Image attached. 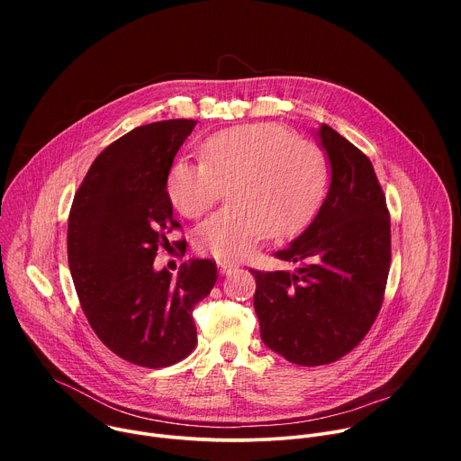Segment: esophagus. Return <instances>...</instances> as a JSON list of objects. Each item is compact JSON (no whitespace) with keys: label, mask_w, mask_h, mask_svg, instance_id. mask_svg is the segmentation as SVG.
<instances>
[{"label":"esophagus","mask_w":461,"mask_h":461,"mask_svg":"<svg viewBox=\"0 0 461 461\" xmlns=\"http://www.w3.org/2000/svg\"><path fill=\"white\" fill-rule=\"evenodd\" d=\"M219 270L222 276H230L233 270H237V265H233V262H228V260H219Z\"/></svg>","instance_id":"1"}]
</instances>
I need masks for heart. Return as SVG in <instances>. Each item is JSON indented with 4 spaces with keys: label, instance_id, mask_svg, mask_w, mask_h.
<instances>
[{
    "label": "heart",
    "instance_id": "1",
    "mask_svg": "<svg viewBox=\"0 0 461 461\" xmlns=\"http://www.w3.org/2000/svg\"><path fill=\"white\" fill-rule=\"evenodd\" d=\"M199 164L175 160L166 173L169 203L201 219L224 196L230 204L196 231V248L222 260L249 255L268 233L286 237L317 213L326 191L324 153L281 123H244L204 139Z\"/></svg>",
    "mask_w": 461,
    "mask_h": 461
}]
</instances>
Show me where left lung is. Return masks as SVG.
<instances>
[{"instance_id": "obj_1", "label": "left lung", "mask_w": 461, "mask_h": 461, "mask_svg": "<svg viewBox=\"0 0 461 461\" xmlns=\"http://www.w3.org/2000/svg\"><path fill=\"white\" fill-rule=\"evenodd\" d=\"M332 182L310 226L279 260L294 272L249 270L265 345L303 366L352 352L372 328L390 270V213L370 158L330 125L319 129Z\"/></svg>"}]
</instances>
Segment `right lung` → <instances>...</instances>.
I'll return each mask as SVG.
<instances>
[{
	"label": "right lung",
	"instance_id": "add662e5",
	"mask_svg": "<svg viewBox=\"0 0 461 461\" xmlns=\"http://www.w3.org/2000/svg\"><path fill=\"white\" fill-rule=\"evenodd\" d=\"M194 123L155 122L109 144L69 213V268L93 332L118 357L146 368L175 365L194 350L193 308L219 277L210 258L184 262L176 277L153 268L157 251L169 248V233L182 230L166 173Z\"/></svg>",
	"mask_w": 461,
	"mask_h": 461
}]
</instances>
